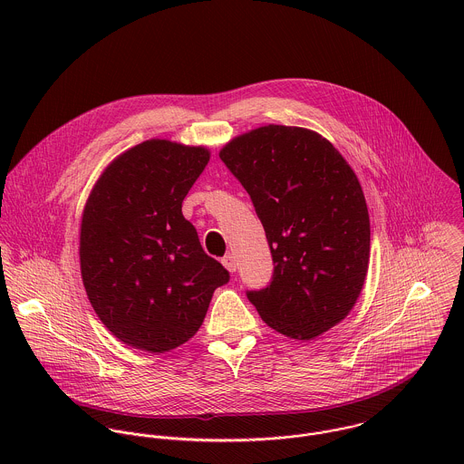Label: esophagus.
<instances>
[{"label":"esophagus","mask_w":464,"mask_h":464,"mask_svg":"<svg viewBox=\"0 0 464 464\" xmlns=\"http://www.w3.org/2000/svg\"><path fill=\"white\" fill-rule=\"evenodd\" d=\"M221 263H223V266H225L230 273H234V271H236V267H237V265H236V257H234L232 254L225 256V257L221 259Z\"/></svg>","instance_id":"34e87169"}]
</instances>
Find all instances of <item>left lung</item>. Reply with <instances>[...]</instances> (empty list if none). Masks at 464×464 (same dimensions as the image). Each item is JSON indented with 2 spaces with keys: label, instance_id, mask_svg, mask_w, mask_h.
Here are the masks:
<instances>
[{
  "label": "left lung",
  "instance_id": "left-lung-1",
  "mask_svg": "<svg viewBox=\"0 0 464 464\" xmlns=\"http://www.w3.org/2000/svg\"><path fill=\"white\" fill-rule=\"evenodd\" d=\"M219 159L265 227L273 278L248 300L267 324L309 341L355 305L370 263V216L357 175L324 135L266 125L228 140Z\"/></svg>",
  "mask_w": 464,
  "mask_h": 464
}]
</instances>
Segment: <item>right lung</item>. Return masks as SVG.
<instances>
[{
	"label": "right lung",
	"instance_id": "obj_1",
	"mask_svg": "<svg viewBox=\"0 0 464 464\" xmlns=\"http://www.w3.org/2000/svg\"><path fill=\"white\" fill-rule=\"evenodd\" d=\"M208 159L205 146L144 140L103 169L85 201L83 287L102 324L132 348L164 353L189 341L230 278L182 214Z\"/></svg>",
	"mask_w": 464,
	"mask_h": 464
}]
</instances>
